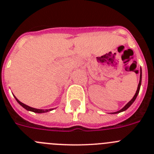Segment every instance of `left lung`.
Here are the masks:
<instances>
[{"label":"left lung","mask_w":154,"mask_h":154,"mask_svg":"<svg viewBox=\"0 0 154 154\" xmlns=\"http://www.w3.org/2000/svg\"><path fill=\"white\" fill-rule=\"evenodd\" d=\"M141 81H142V69H141V67H140V82H139V84H138V87H137V92H136L135 95H134V96L133 97V99L130 100L129 103H126V105H125L123 107V108L121 109L120 110H119V111H117V112H110L111 114H116V113H119V112H123V111H125V110L127 109L129 107L131 106L132 104H133V103H134V101L136 100V99H137V96H138L139 94V92H140V85H141Z\"/></svg>","instance_id":"1"}]
</instances>
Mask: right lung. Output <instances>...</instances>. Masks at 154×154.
Wrapping results in <instances>:
<instances>
[{"label":"right lung","mask_w":154,"mask_h":154,"mask_svg":"<svg viewBox=\"0 0 154 154\" xmlns=\"http://www.w3.org/2000/svg\"><path fill=\"white\" fill-rule=\"evenodd\" d=\"M14 98H15V99H16V100H17V103H18L19 104L21 105V106L23 107V108H24L26 110H28V111H31V112H36V113H44V112H49V111H51V110H53V109H40L32 108V107L28 106H27V105L24 104V103H21V102L19 101L18 99H17V98L15 97V96H14Z\"/></svg>","instance_id":"obj_1"}]
</instances>
